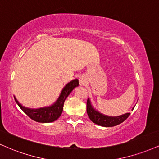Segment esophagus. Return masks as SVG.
<instances>
[{
	"label": "esophagus",
	"mask_w": 159,
	"mask_h": 159,
	"mask_svg": "<svg viewBox=\"0 0 159 159\" xmlns=\"http://www.w3.org/2000/svg\"><path fill=\"white\" fill-rule=\"evenodd\" d=\"M79 83L80 85H84L87 84V78H85V76H80L79 77Z\"/></svg>",
	"instance_id": "34e87169"
}]
</instances>
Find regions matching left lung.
Masks as SVG:
<instances>
[{
	"label": "left lung",
	"instance_id": "8db88e82",
	"mask_svg": "<svg viewBox=\"0 0 159 159\" xmlns=\"http://www.w3.org/2000/svg\"><path fill=\"white\" fill-rule=\"evenodd\" d=\"M133 109H134V107H133ZM87 112L89 118L93 123L104 127H112L119 125V124L125 121L130 115L129 113H126V114L120 115L118 116H110L104 115L95 110L91 105L90 100L89 98L87 102Z\"/></svg>",
	"mask_w": 159,
	"mask_h": 159
}]
</instances>
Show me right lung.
<instances>
[{"label":"right lung","mask_w":159,"mask_h":159,"mask_svg":"<svg viewBox=\"0 0 159 159\" xmlns=\"http://www.w3.org/2000/svg\"><path fill=\"white\" fill-rule=\"evenodd\" d=\"M78 85H79V82H78V79L72 80V81L69 82L63 87L59 98H57L55 102L51 106L41 107V108H28V107L22 106L19 102V101L16 99L15 96H14V98H15L16 102L18 104L20 108L30 119L36 122H38V123H52V122L55 121L56 120H57L60 117L62 112H63V104H64L66 98L70 94V93L72 92L75 87H78Z\"/></svg>","instance_id":"right-lung-1"}]
</instances>
